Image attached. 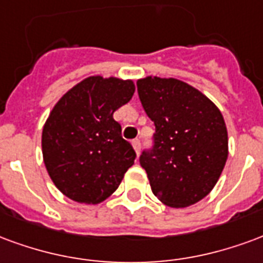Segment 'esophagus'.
Returning <instances> with one entry per match:
<instances>
[{
	"instance_id": "obj_1",
	"label": "esophagus",
	"mask_w": 263,
	"mask_h": 263,
	"mask_svg": "<svg viewBox=\"0 0 263 263\" xmlns=\"http://www.w3.org/2000/svg\"><path fill=\"white\" fill-rule=\"evenodd\" d=\"M132 145H133V148H134V151H136V154L139 155L140 147H141V144H140V140H133V141H132Z\"/></svg>"
}]
</instances>
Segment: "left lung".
I'll list each match as a JSON object with an SVG mask.
<instances>
[{
    "mask_svg": "<svg viewBox=\"0 0 263 263\" xmlns=\"http://www.w3.org/2000/svg\"><path fill=\"white\" fill-rule=\"evenodd\" d=\"M137 91L155 124L154 148L140 157L151 191L170 208L192 206L212 192L229 157L223 115L204 93L176 78H140Z\"/></svg>",
    "mask_w": 263,
    "mask_h": 263,
    "instance_id": "8db88e82",
    "label": "left lung"
}]
</instances>
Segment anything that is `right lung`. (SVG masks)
Returning <instances> with one entry per match:
<instances>
[{"mask_svg": "<svg viewBox=\"0 0 263 263\" xmlns=\"http://www.w3.org/2000/svg\"><path fill=\"white\" fill-rule=\"evenodd\" d=\"M134 91L132 80L91 76L51 109L42 132L43 162L55 187L71 200L103 202L134 164L133 147L113 119Z\"/></svg>", "mask_w": 263, "mask_h": 263, "instance_id": "1", "label": "right lung"}]
</instances>
